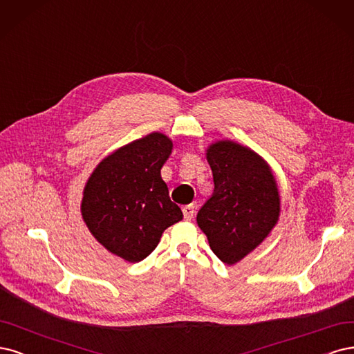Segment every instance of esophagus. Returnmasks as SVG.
Wrapping results in <instances>:
<instances>
[{
	"mask_svg": "<svg viewBox=\"0 0 354 354\" xmlns=\"http://www.w3.org/2000/svg\"><path fill=\"white\" fill-rule=\"evenodd\" d=\"M182 212H184V218L187 221H191L194 218V206H192V204H187V206L182 207Z\"/></svg>",
	"mask_w": 354,
	"mask_h": 354,
	"instance_id": "esophagus-1",
	"label": "esophagus"
}]
</instances>
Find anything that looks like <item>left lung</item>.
I'll list each match as a JSON object with an SVG mask.
<instances>
[{
	"label": "left lung",
	"instance_id": "obj_1",
	"mask_svg": "<svg viewBox=\"0 0 354 354\" xmlns=\"http://www.w3.org/2000/svg\"><path fill=\"white\" fill-rule=\"evenodd\" d=\"M214 189L197 214L212 252L234 265L263 241L279 218L275 178L263 158L232 141L207 150Z\"/></svg>",
	"mask_w": 354,
	"mask_h": 354
}]
</instances>
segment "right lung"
<instances>
[{
    "mask_svg": "<svg viewBox=\"0 0 354 354\" xmlns=\"http://www.w3.org/2000/svg\"><path fill=\"white\" fill-rule=\"evenodd\" d=\"M170 153L172 141L153 132L106 157L86 182L81 210L89 231L131 263L144 260L166 227L184 218L160 175Z\"/></svg>",
    "mask_w": 354,
    "mask_h": 354,
    "instance_id": "right-lung-1",
    "label": "right lung"
}]
</instances>
